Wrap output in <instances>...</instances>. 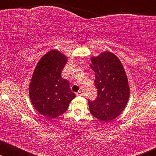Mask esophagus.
<instances>
[{
  "label": "esophagus",
  "mask_w": 156,
  "mask_h": 156,
  "mask_svg": "<svg viewBox=\"0 0 156 156\" xmlns=\"http://www.w3.org/2000/svg\"><path fill=\"white\" fill-rule=\"evenodd\" d=\"M76 94L77 97H82V96H83V94H84V93H83L82 91H79L76 93Z\"/></svg>",
  "instance_id": "esophagus-1"
}]
</instances>
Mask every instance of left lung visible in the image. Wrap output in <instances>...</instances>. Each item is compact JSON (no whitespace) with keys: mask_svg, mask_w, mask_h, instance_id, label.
<instances>
[{"mask_svg":"<svg viewBox=\"0 0 156 156\" xmlns=\"http://www.w3.org/2000/svg\"><path fill=\"white\" fill-rule=\"evenodd\" d=\"M91 62L98 94L94 101H88L89 110L99 120H113L123 112L129 99L130 88L124 68L120 59L108 51L92 57Z\"/></svg>","mask_w":156,"mask_h":156,"instance_id":"1","label":"left lung"}]
</instances>
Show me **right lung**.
<instances>
[{
    "mask_svg": "<svg viewBox=\"0 0 156 156\" xmlns=\"http://www.w3.org/2000/svg\"><path fill=\"white\" fill-rule=\"evenodd\" d=\"M67 57L57 50L42 56L36 65L29 86L31 102L40 114L56 118L65 113L76 97L61 72Z\"/></svg>",
    "mask_w": 156,
    "mask_h": 156,
    "instance_id": "add662e5",
    "label": "right lung"
}]
</instances>
